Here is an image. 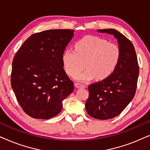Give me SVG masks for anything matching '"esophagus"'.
I'll use <instances>...</instances> for the list:
<instances>
[{
    "instance_id": "esophagus-1",
    "label": "esophagus",
    "mask_w": 150,
    "mask_h": 150,
    "mask_svg": "<svg viewBox=\"0 0 150 150\" xmlns=\"http://www.w3.org/2000/svg\"><path fill=\"white\" fill-rule=\"evenodd\" d=\"M75 87L76 88H85L86 85H83V84H80V83H75Z\"/></svg>"
}]
</instances>
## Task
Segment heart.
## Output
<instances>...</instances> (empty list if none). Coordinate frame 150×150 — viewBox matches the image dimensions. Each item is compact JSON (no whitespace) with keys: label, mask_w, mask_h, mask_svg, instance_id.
Here are the masks:
<instances>
[{"label":"heart","mask_w":150,"mask_h":150,"mask_svg":"<svg viewBox=\"0 0 150 150\" xmlns=\"http://www.w3.org/2000/svg\"><path fill=\"white\" fill-rule=\"evenodd\" d=\"M120 49L117 45L96 36H86L76 42L74 50L63 51L61 60L65 72L81 81L96 79L98 81L110 77L117 67L120 59Z\"/></svg>","instance_id":"obj_1"}]
</instances>
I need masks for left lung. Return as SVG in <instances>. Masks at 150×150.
Returning <instances> with one entry per match:
<instances>
[{
    "label": "left lung",
    "instance_id": "left-lung-1",
    "mask_svg": "<svg viewBox=\"0 0 150 150\" xmlns=\"http://www.w3.org/2000/svg\"><path fill=\"white\" fill-rule=\"evenodd\" d=\"M112 35L120 49V59L114 73L105 80L89 85L85 103L87 113L98 120H109L120 115L134 98L139 67L134 46L124 35L113 28L98 29Z\"/></svg>",
    "mask_w": 150,
    "mask_h": 150
}]
</instances>
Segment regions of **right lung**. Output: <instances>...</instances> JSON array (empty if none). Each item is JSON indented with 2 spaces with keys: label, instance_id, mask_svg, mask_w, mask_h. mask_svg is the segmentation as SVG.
Wrapping results in <instances>:
<instances>
[{
  "label": "right lung",
  "instance_id": "add662e5",
  "mask_svg": "<svg viewBox=\"0 0 150 150\" xmlns=\"http://www.w3.org/2000/svg\"><path fill=\"white\" fill-rule=\"evenodd\" d=\"M74 30L52 29L30 36L14 57L11 87L28 115L48 120L58 115L63 100L74 91L61 56Z\"/></svg>",
  "mask_w": 150,
  "mask_h": 150
}]
</instances>
